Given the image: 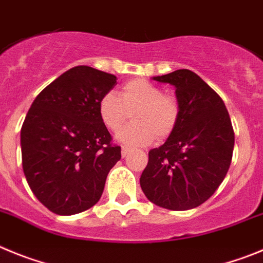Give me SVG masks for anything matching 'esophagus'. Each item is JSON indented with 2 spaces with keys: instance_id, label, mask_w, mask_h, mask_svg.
<instances>
[{
  "instance_id": "esophagus-1",
  "label": "esophagus",
  "mask_w": 263,
  "mask_h": 263,
  "mask_svg": "<svg viewBox=\"0 0 263 263\" xmlns=\"http://www.w3.org/2000/svg\"><path fill=\"white\" fill-rule=\"evenodd\" d=\"M131 152H132L131 149L127 148V146H123V148H122V156H123V157H127V156H128Z\"/></svg>"
}]
</instances>
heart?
I'll list each match as a JSON object with an SVG mask.
<instances>
[{
  "instance_id": "b5f03b06",
  "label": "heart",
  "mask_w": 263,
  "mask_h": 263,
  "mask_svg": "<svg viewBox=\"0 0 263 263\" xmlns=\"http://www.w3.org/2000/svg\"><path fill=\"white\" fill-rule=\"evenodd\" d=\"M134 118L119 139L131 146L155 140L162 141L176 131L181 118V105L174 96L144 79L131 80L123 85L119 97L112 91L103 94L98 102V115L111 132H118Z\"/></svg>"
}]
</instances>
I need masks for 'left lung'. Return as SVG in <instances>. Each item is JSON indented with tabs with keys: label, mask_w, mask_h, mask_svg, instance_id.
Returning <instances> with one entry per match:
<instances>
[{
	"label": "left lung",
	"mask_w": 263,
	"mask_h": 263,
	"mask_svg": "<svg viewBox=\"0 0 263 263\" xmlns=\"http://www.w3.org/2000/svg\"><path fill=\"white\" fill-rule=\"evenodd\" d=\"M153 80L176 87L181 118L167 140L149 151L141 190L162 208L191 210L210 199L228 173L235 146L231 118L219 94L191 70Z\"/></svg>",
	"instance_id": "left-lung-1"
}]
</instances>
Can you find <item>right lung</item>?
I'll return each instance as SVG.
<instances>
[{
	"instance_id": "right-lung-1",
	"label": "right lung",
	"mask_w": 263,
	"mask_h": 263,
	"mask_svg": "<svg viewBox=\"0 0 263 263\" xmlns=\"http://www.w3.org/2000/svg\"><path fill=\"white\" fill-rule=\"evenodd\" d=\"M117 85L110 73L79 65L44 87L21 129L22 166L37 200L58 215L93 207L120 146L98 115V102Z\"/></svg>"
}]
</instances>
